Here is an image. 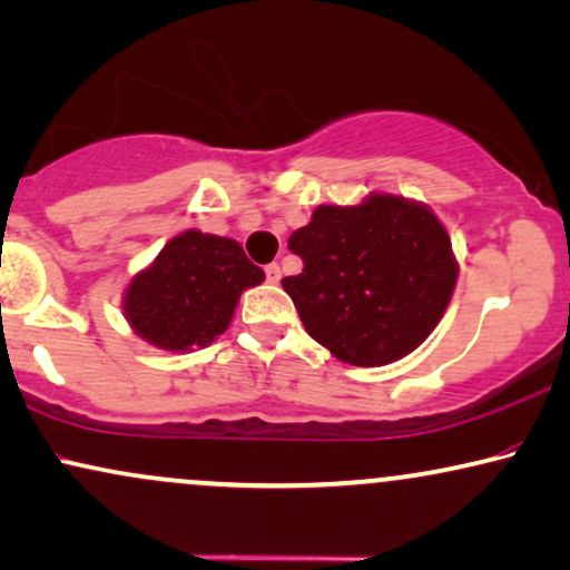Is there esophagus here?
<instances>
[{"mask_svg": "<svg viewBox=\"0 0 570 570\" xmlns=\"http://www.w3.org/2000/svg\"><path fill=\"white\" fill-rule=\"evenodd\" d=\"M265 278H268V284H278V281H281V268H278V263L265 265Z\"/></svg>", "mask_w": 570, "mask_h": 570, "instance_id": "esophagus-1", "label": "esophagus"}]
</instances>
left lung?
I'll list each match as a JSON object with an SVG mask.
<instances>
[{
	"instance_id": "1",
	"label": "left lung",
	"mask_w": 570,
	"mask_h": 570,
	"mask_svg": "<svg viewBox=\"0 0 570 570\" xmlns=\"http://www.w3.org/2000/svg\"><path fill=\"white\" fill-rule=\"evenodd\" d=\"M302 273L284 278L302 326L350 365H386L426 338L450 305L458 265L429 207L392 194L321 205L289 236Z\"/></svg>"
}]
</instances>
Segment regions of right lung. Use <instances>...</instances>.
<instances>
[{
  "label": "right lung",
  "instance_id": "right-lung-1",
  "mask_svg": "<svg viewBox=\"0 0 570 570\" xmlns=\"http://www.w3.org/2000/svg\"><path fill=\"white\" fill-rule=\"evenodd\" d=\"M263 278L239 242L184 232L128 284L126 318L155 347H205L228 328L239 294Z\"/></svg>",
  "mask_w": 570,
  "mask_h": 570
}]
</instances>
